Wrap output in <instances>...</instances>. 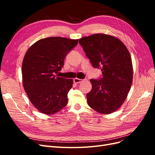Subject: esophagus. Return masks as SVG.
<instances>
[{
	"label": "esophagus",
	"instance_id": "obj_1",
	"mask_svg": "<svg viewBox=\"0 0 155 155\" xmlns=\"http://www.w3.org/2000/svg\"><path fill=\"white\" fill-rule=\"evenodd\" d=\"M82 81H83V79H78V78H74V83H76V84L80 83Z\"/></svg>",
	"mask_w": 155,
	"mask_h": 155
}]
</instances>
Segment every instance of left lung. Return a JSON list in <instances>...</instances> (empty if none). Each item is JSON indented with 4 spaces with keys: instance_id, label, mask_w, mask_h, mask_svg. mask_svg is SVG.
<instances>
[{
    "instance_id": "left-lung-1",
    "label": "left lung",
    "mask_w": 155,
    "mask_h": 155,
    "mask_svg": "<svg viewBox=\"0 0 155 155\" xmlns=\"http://www.w3.org/2000/svg\"><path fill=\"white\" fill-rule=\"evenodd\" d=\"M94 68L101 69L100 79H91L87 104L101 114L116 111L123 104L133 82V64L129 51L120 39L97 34L79 39Z\"/></svg>"
}]
</instances>
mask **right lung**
I'll use <instances>...</instances> for the list:
<instances>
[{
	"label": "right lung",
	"mask_w": 155,
	"mask_h": 155,
	"mask_svg": "<svg viewBox=\"0 0 155 155\" xmlns=\"http://www.w3.org/2000/svg\"><path fill=\"white\" fill-rule=\"evenodd\" d=\"M78 43V39L51 37L37 41L26 51L22 64L23 87L31 104L42 113L53 114L67 105L73 80L55 74Z\"/></svg>",
	"instance_id": "obj_1"
}]
</instances>
